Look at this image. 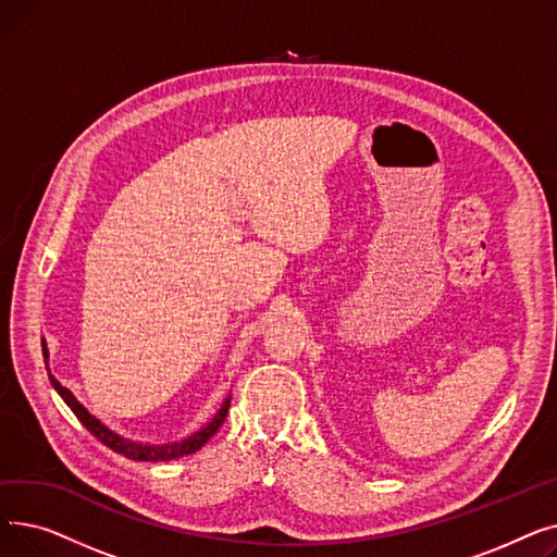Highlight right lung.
Returning <instances> with one entry per match:
<instances>
[{"instance_id": "1", "label": "right lung", "mask_w": 557, "mask_h": 557, "mask_svg": "<svg viewBox=\"0 0 557 557\" xmlns=\"http://www.w3.org/2000/svg\"><path fill=\"white\" fill-rule=\"evenodd\" d=\"M42 357H45V363L49 359V349H47V343L42 338ZM49 382L51 386L55 388V393L63 397V401L72 408L74 416L81 420V424L90 431L97 441H101L106 447H110L112 451L122 454L131 460H146V462H158V460H173V458H183V456H189L194 451H198L205 443L210 441V437L221 429V424L225 422V416H227V408H230V397L223 401V406L219 408V413L212 418V422L205 424L200 431L191 433L189 437H185V441H178V443H166V445H144V443H135V441H128V437L114 433L112 429H108L101 420H97L92 413H87V408L65 388L61 386V382L53 374H49Z\"/></svg>"}]
</instances>
